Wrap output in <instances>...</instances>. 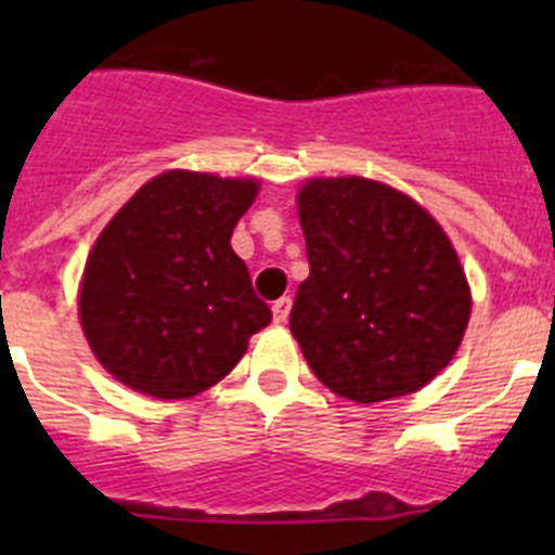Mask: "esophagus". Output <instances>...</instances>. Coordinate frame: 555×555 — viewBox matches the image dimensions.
Wrapping results in <instances>:
<instances>
[{"mask_svg":"<svg viewBox=\"0 0 555 555\" xmlns=\"http://www.w3.org/2000/svg\"><path fill=\"white\" fill-rule=\"evenodd\" d=\"M288 311H292V300H288V297H281V300L272 306L274 322H278V325H283V322L288 320Z\"/></svg>","mask_w":555,"mask_h":555,"instance_id":"34e87169","label":"esophagus"}]
</instances>
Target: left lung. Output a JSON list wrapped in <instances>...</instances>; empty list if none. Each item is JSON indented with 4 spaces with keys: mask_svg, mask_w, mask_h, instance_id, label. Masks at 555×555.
<instances>
[{
    "mask_svg": "<svg viewBox=\"0 0 555 555\" xmlns=\"http://www.w3.org/2000/svg\"><path fill=\"white\" fill-rule=\"evenodd\" d=\"M311 274L292 327L322 384L380 403L430 384L459 350L469 286L423 205L366 178H317L297 194Z\"/></svg>",
    "mask_w": 555,
    "mask_h": 555,
    "instance_id": "8db88e82",
    "label": "left lung"
}]
</instances>
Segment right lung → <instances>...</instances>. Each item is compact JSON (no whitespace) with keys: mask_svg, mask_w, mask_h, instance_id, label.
Returning a JSON list of instances; mask_svg holds the SVG:
<instances>
[{"mask_svg":"<svg viewBox=\"0 0 555 555\" xmlns=\"http://www.w3.org/2000/svg\"><path fill=\"white\" fill-rule=\"evenodd\" d=\"M258 180L171 169L107 222L88 255L80 325L116 380L158 400L222 380L272 322L230 235Z\"/></svg>","mask_w":555,"mask_h":555,"instance_id":"add662e5","label":"right lung"}]
</instances>
